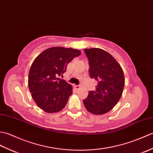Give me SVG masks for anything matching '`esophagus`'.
<instances>
[{"instance_id": "esophagus-1", "label": "esophagus", "mask_w": 153, "mask_h": 153, "mask_svg": "<svg viewBox=\"0 0 153 153\" xmlns=\"http://www.w3.org/2000/svg\"><path fill=\"white\" fill-rule=\"evenodd\" d=\"M79 87H80V85H75V88H76V89H79Z\"/></svg>"}]
</instances>
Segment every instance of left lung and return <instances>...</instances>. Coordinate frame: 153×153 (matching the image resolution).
Wrapping results in <instances>:
<instances>
[{
	"label": "left lung",
	"mask_w": 153,
	"mask_h": 153,
	"mask_svg": "<svg viewBox=\"0 0 153 153\" xmlns=\"http://www.w3.org/2000/svg\"><path fill=\"white\" fill-rule=\"evenodd\" d=\"M89 60V76L98 82L83 100L87 111L96 115L111 110L121 98L125 83L122 67L111 54L98 48L84 50Z\"/></svg>",
	"instance_id": "1"
}]
</instances>
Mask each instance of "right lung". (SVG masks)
Instances as JSON below:
<instances>
[{
  "label": "right lung",
  "mask_w": 153,
  "mask_h": 153,
  "mask_svg": "<svg viewBox=\"0 0 153 153\" xmlns=\"http://www.w3.org/2000/svg\"><path fill=\"white\" fill-rule=\"evenodd\" d=\"M81 52L71 48L51 47L45 50L33 61L28 76V86L37 105L48 113L62 110L72 94V86L60 79L67 65Z\"/></svg>",
  "instance_id": "1"
}]
</instances>
